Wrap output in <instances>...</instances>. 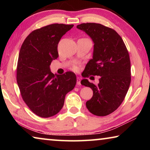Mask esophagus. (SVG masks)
Returning <instances> with one entry per match:
<instances>
[{"mask_svg": "<svg viewBox=\"0 0 150 150\" xmlns=\"http://www.w3.org/2000/svg\"><path fill=\"white\" fill-rule=\"evenodd\" d=\"M77 85L78 86V87L81 85V79L79 77L77 78Z\"/></svg>", "mask_w": 150, "mask_h": 150, "instance_id": "34e87169", "label": "esophagus"}]
</instances>
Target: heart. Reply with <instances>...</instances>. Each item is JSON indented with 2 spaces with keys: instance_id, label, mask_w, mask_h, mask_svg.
Listing matches in <instances>:
<instances>
[{
  "instance_id": "1",
  "label": "heart",
  "mask_w": 150,
  "mask_h": 150,
  "mask_svg": "<svg viewBox=\"0 0 150 150\" xmlns=\"http://www.w3.org/2000/svg\"><path fill=\"white\" fill-rule=\"evenodd\" d=\"M74 69H77V67H75H75H74Z\"/></svg>"
}]
</instances>
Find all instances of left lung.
Wrapping results in <instances>:
<instances>
[{
	"mask_svg": "<svg viewBox=\"0 0 150 150\" xmlns=\"http://www.w3.org/2000/svg\"><path fill=\"white\" fill-rule=\"evenodd\" d=\"M94 42L93 59L86 65L83 77L100 76L95 85L87 79L82 85L91 88L93 97L86 106L94 115L105 116L116 110L123 102L131 81L130 56L127 48L115 30L96 23L77 25Z\"/></svg>",
	"mask_w": 150,
	"mask_h": 150,
	"instance_id": "obj_1",
	"label": "left lung"
}]
</instances>
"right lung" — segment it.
Returning <instances> with one entry per match:
<instances>
[{
  "label": "right lung",
  "instance_id": "add662e5",
  "mask_svg": "<svg viewBox=\"0 0 150 150\" xmlns=\"http://www.w3.org/2000/svg\"><path fill=\"white\" fill-rule=\"evenodd\" d=\"M73 24H53L35 30L20 48L16 79L22 99L35 115L48 118L57 114L64 105L66 94L74 88V73L54 75L52 60L59 56L57 45Z\"/></svg>",
  "mask_w": 150,
  "mask_h": 150
}]
</instances>
